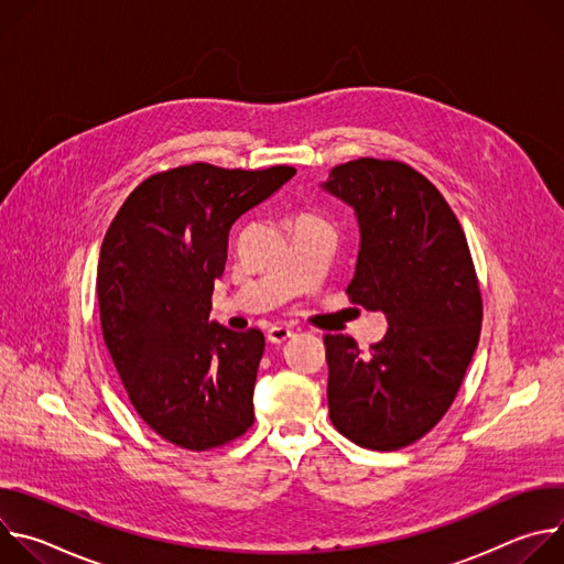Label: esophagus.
<instances>
[{"label": "esophagus", "instance_id": "obj_1", "mask_svg": "<svg viewBox=\"0 0 564 564\" xmlns=\"http://www.w3.org/2000/svg\"><path fill=\"white\" fill-rule=\"evenodd\" d=\"M290 337H292V330L288 326H281V324H276V326H272L268 330V341H272V344H281V341H285Z\"/></svg>", "mask_w": 564, "mask_h": 564}]
</instances>
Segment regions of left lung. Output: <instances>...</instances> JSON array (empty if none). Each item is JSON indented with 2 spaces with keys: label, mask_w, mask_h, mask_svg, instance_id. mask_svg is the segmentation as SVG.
Masks as SVG:
<instances>
[{
  "label": "left lung",
  "mask_w": 564,
  "mask_h": 564,
  "mask_svg": "<svg viewBox=\"0 0 564 564\" xmlns=\"http://www.w3.org/2000/svg\"><path fill=\"white\" fill-rule=\"evenodd\" d=\"M359 220L352 303L388 330L368 352L326 335L335 429L370 451H399L451 409L479 341L481 294L464 229L440 189L399 160L357 158L324 183Z\"/></svg>",
  "instance_id": "obj_1"
}]
</instances>
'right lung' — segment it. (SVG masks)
I'll use <instances>...</instances> for the list:
<instances>
[{
  "mask_svg": "<svg viewBox=\"0 0 564 564\" xmlns=\"http://www.w3.org/2000/svg\"><path fill=\"white\" fill-rule=\"evenodd\" d=\"M294 174L209 163L158 172L105 234L96 283L105 344L135 413L181 448H218L254 424L265 337L209 321L212 292L234 220Z\"/></svg>",
  "mask_w": 564,
  "mask_h": 564,
  "instance_id": "right-lung-1",
  "label": "right lung"
}]
</instances>
